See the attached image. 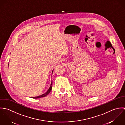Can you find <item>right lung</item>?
<instances>
[{"mask_svg":"<svg viewBox=\"0 0 125 125\" xmlns=\"http://www.w3.org/2000/svg\"><path fill=\"white\" fill-rule=\"evenodd\" d=\"M9 65V64H8ZM53 70H52V73H53ZM52 81H51V85H50V87L48 89V90L43 94L42 95H40L39 96H37V97H32V98H33V99H38V98H43V97H46L47 95H48V94L51 91V90H52Z\"/></svg>","mask_w":125,"mask_h":125,"instance_id":"right-lung-1","label":"right lung"}]
</instances>
